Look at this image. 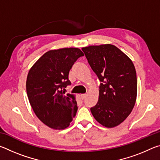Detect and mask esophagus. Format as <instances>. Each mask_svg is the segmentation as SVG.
Instances as JSON below:
<instances>
[{
  "mask_svg": "<svg viewBox=\"0 0 160 160\" xmlns=\"http://www.w3.org/2000/svg\"><path fill=\"white\" fill-rule=\"evenodd\" d=\"M86 96H87V94H80V97H81V99H84L86 97Z\"/></svg>",
  "mask_w": 160,
  "mask_h": 160,
  "instance_id": "34e87169",
  "label": "esophagus"
}]
</instances>
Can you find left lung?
<instances>
[{
  "instance_id": "obj_1",
  "label": "left lung",
  "mask_w": 160,
  "mask_h": 160,
  "mask_svg": "<svg viewBox=\"0 0 160 160\" xmlns=\"http://www.w3.org/2000/svg\"><path fill=\"white\" fill-rule=\"evenodd\" d=\"M90 67L102 83L99 99L90 111L107 128L121 124L131 113L137 97L136 71L132 61L112 44L83 47Z\"/></svg>"
}]
</instances>
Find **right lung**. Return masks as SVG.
<instances>
[{"label": "right lung", "instance_id": "right-lung-1", "mask_svg": "<svg viewBox=\"0 0 160 160\" xmlns=\"http://www.w3.org/2000/svg\"><path fill=\"white\" fill-rule=\"evenodd\" d=\"M83 56L78 48L50 50L28 72L26 90L29 103L38 118L51 128H68L76 114L75 95L65 96L63 90L70 85L68 74L72 65Z\"/></svg>", "mask_w": 160, "mask_h": 160}]
</instances>
